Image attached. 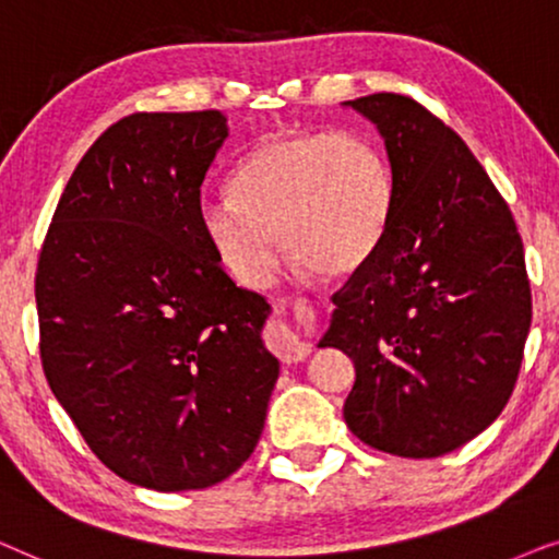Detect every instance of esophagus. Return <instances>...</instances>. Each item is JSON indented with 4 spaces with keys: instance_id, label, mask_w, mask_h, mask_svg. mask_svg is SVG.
<instances>
[{
    "instance_id": "34e87169",
    "label": "esophagus",
    "mask_w": 559,
    "mask_h": 559,
    "mask_svg": "<svg viewBox=\"0 0 559 559\" xmlns=\"http://www.w3.org/2000/svg\"><path fill=\"white\" fill-rule=\"evenodd\" d=\"M265 340H267V347H271L273 353L281 357V362H286V366L299 362L309 355V345H304V342L296 337V334L288 330L284 322H275L267 326Z\"/></svg>"
}]
</instances>
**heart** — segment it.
Returning <instances> with one entry per match:
<instances>
[{
    "label": "heart",
    "instance_id": "obj_1",
    "mask_svg": "<svg viewBox=\"0 0 559 559\" xmlns=\"http://www.w3.org/2000/svg\"><path fill=\"white\" fill-rule=\"evenodd\" d=\"M233 199L202 204V227L222 265L265 284L281 245L322 278L360 271L389 233L393 176L362 132H284L260 143L233 176Z\"/></svg>",
    "mask_w": 559,
    "mask_h": 559
}]
</instances>
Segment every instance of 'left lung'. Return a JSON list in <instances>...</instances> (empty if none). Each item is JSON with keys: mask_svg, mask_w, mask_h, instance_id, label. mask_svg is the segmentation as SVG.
I'll list each match as a JSON object with an SVG mask.
<instances>
[{"mask_svg": "<svg viewBox=\"0 0 559 559\" xmlns=\"http://www.w3.org/2000/svg\"><path fill=\"white\" fill-rule=\"evenodd\" d=\"M381 132L393 214L381 248L332 296L319 347L355 362L345 421L368 448L440 457L509 404L532 324L524 245L471 147L401 94L345 102Z\"/></svg>", "mask_w": 559, "mask_h": 559, "instance_id": "8db88e82", "label": "left lung"}]
</instances>
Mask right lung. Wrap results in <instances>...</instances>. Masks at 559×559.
I'll return each instance as SVG.
<instances>
[{"label":"right lung","instance_id":"obj_1","mask_svg":"<svg viewBox=\"0 0 559 559\" xmlns=\"http://www.w3.org/2000/svg\"><path fill=\"white\" fill-rule=\"evenodd\" d=\"M229 135L219 109L138 111L66 183L35 273L40 360L88 450L119 478L199 490L263 435L278 360L267 301L202 227V183Z\"/></svg>","mask_w":559,"mask_h":559}]
</instances>
